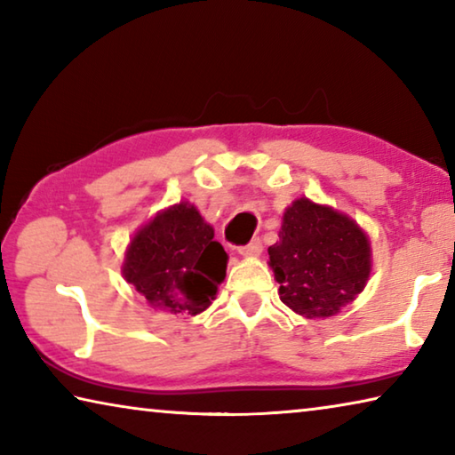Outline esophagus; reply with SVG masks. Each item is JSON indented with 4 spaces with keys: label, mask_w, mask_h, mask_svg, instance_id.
<instances>
[{
    "label": "esophagus",
    "mask_w": 455,
    "mask_h": 455,
    "mask_svg": "<svg viewBox=\"0 0 455 455\" xmlns=\"http://www.w3.org/2000/svg\"><path fill=\"white\" fill-rule=\"evenodd\" d=\"M260 252H263V243H260V238H252L251 243L238 246V255L243 257H257Z\"/></svg>",
    "instance_id": "esophagus-1"
}]
</instances>
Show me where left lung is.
Instances as JSON below:
<instances>
[{
  "label": "left lung",
  "instance_id": "1",
  "mask_svg": "<svg viewBox=\"0 0 455 455\" xmlns=\"http://www.w3.org/2000/svg\"><path fill=\"white\" fill-rule=\"evenodd\" d=\"M281 301L303 317H331L369 279L371 251L355 222L329 206L295 200L283 217L279 243L268 246Z\"/></svg>",
  "mask_w": 455,
  "mask_h": 455
}]
</instances>
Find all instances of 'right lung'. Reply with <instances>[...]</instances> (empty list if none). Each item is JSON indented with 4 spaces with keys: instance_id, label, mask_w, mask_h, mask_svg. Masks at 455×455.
<instances>
[{
    "instance_id": "1",
    "label": "right lung",
    "mask_w": 455,
    "mask_h": 455,
    "mask_svg": "<svg viewBox=\"0 0 455 455\" xmlns=\"http://www.w3.org/2000/svg\"><path fill=\"white\" fill-rule=\"evenodd\" d=\"M227 252L195 206L180 203L154 217L130 243L124 276L146 301L198 315L217 299Z\"/></svg>"
}]
</instances>
